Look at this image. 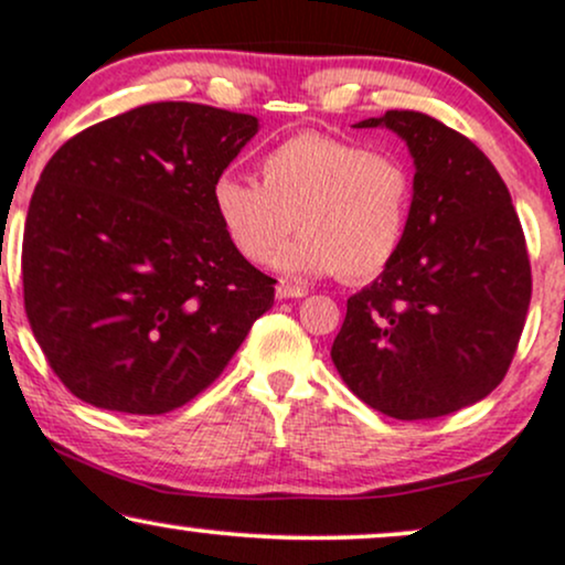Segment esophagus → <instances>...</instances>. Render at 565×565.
Returning a JSON list of instances; mask_svg holds the SVG:
<instances>
[{"mask_svg":"<svg viewBox=\"0 0 565 565\" xmlns=\"http://www.w3.org/2000/svg\"><path fill=\"white\" fill-rule=\"evenodd\" d=\"M276 297H278V300H297V297H305V289L291 287V284H287V281H278L276 284Z\"/></svg>","mask_w":565,"mask_h":565,"instance_id":"esophagus-1","label":"esophagus"}]
</instances>
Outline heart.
I'll list each match as a JSON object with an SVG mask.
<instances>
[{"label": "heart", "instance_id": "heart-1", "mask_svg": "<svg viewBox=\"0 0 565 565\" xmlns=\"http://www.w3.org/2000/svg\"><path fill=\"white\" fill-rule=\"evenodd\" d=\"M414 204L412 170L398 153L369 151L355 140L302 132L260 159V183L217 174L212 210L249 263H263L289 227L298 236L270 265L284 276L366 281L404 244Z\"/></svg>", "mask_w": 565, "mask_h": 565}]
</instances>
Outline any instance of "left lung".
Instances as JSON below:
<instances>
[{
    "instance_id": "obj_1",
    "label": "left lung",
    "mask_w": 565,
    "mask_h": 565,
    "mask_svg": "<svg viewBox=\"0 0 565 565\" xmlns=\"http://www.w3.org/2000/svg\"><path fill=\"white\" fill-rule=\"evenodd\" d=\"M414 159V204L395 260L348 300L332 361L364 404L433 419L478 404L508 374L531 302V265L510 191L465 135L387 111Z\"/></svg>"
}]
</instances>
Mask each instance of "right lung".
<instances>
[{
	"instance_id": "add662e5",
	"label": "right lung",
	"mask_w": 565,
	"mask_h": 565,
	"mask_svg": "<svg viewBox=\"0 0 565 565\" xmlns=\"http://www.w3.org/2000/svg\"><path fill=\"white\" fill-rule=\"evenodd\" d=\"M260 121L151 103L74 135L31 196L23 302L76 398L167 414L212 385L265 310L274 278L220 228L212 183Z\"/></svg>"
}]
</instances>
